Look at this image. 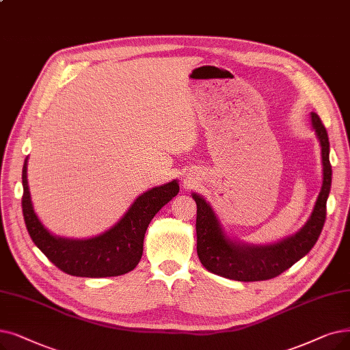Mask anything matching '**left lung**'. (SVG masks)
<instances>
[{"label":"left lung","instance_id":"obj_1","mask_svg":"<svg viewBox=\"0 0 350 350\" xmlns=\"http://www.w3.org/2000/svg\"><path fill=\"white\" fill-rule=\"evenodd\" d=\"M312 126L322 146L323 185L309 221L297 234L278 243V245L265 247L237 245L224 237L219 220L206 200L200 196L193 194L197 204V254H199L202 265L208 271L239 282L269 280L292 267L316 245L326 220V202L332 183V165L329 161L327 131L321 117L316 113H312Z\"/></svg>","mask_w":350,"mask_h":350}]
</instances>
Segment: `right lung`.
Here are the masks:
<instances>
[{
  "label": "right lung",
  "instance_id": "1",
  "mask_svg": "<svg viewBox=\"0 0 350 350\" xmlns=\"http://www.w3.org/2000/svg\"><path fill=\"white\" fill-rule=\"evenodd\" d=\"M23 215L29 237L59 270L80 278L120 276L139 265L147 227L156 213L178 193L177 181L154 187L135 200L114 227L88 240L53 236L33 210L27 185V160L23 167Z\"/></svg>",
  "mask_w": 350,
  "mask_h": 350
}]
</instances>
